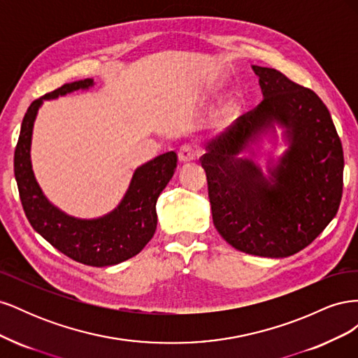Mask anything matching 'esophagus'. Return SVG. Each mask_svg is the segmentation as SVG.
Listing matches in <instances>:
<instances>
[{
  "instance_id": "1",
  "label": "esophagus",
  "mask_w": 358,
  "mask_h": 358,
  "mask_svg": "<svg viewBox=\"0 0 358 358\" xmlns=\"http://www.w3.org/2000/svg\"><path fill=\"white\" fill-rule=\"evenodd\" d=\"M178 158H179V161H180V162H189V161H194V159L197 158V150L194 149L192 146H189V145H185V146H182V148L179 149Z\"/></svg>"
}]
</instances>
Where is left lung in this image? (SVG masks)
Wrapping results in <instances>:
<instances>
[{"label":"left lung","instance_id":"1","mask_svg":"<svg viewBox=\"0 0 358 358\" xmlns=\"http://www.w3.org/2000/svg\"><path fill=\"white\" fill-rule=\"evenodd\" d=\"M252 70L263 101L208 145L201 167L224 241L251 255L285 258L315 241L338 213L343 150L315 92L275 69ZM266 141L284 144L285 152L263 171L252 157Z\"/></svg>","mask_w":358,"mask_h":358}]
</instances>
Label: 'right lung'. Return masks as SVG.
Instances as JSON below:
<instances>
[{"mask_svg":"<svg viewBox=\"0 0 358 358\" xmlns=\"http://www.w3.org/2000/svg\"><path fill=\"white\" fill-rule=\"evenodd\" d=\"M94 79L62 85L32 101L24 116L15 150V178L29 224L41 237L86 266H115L137 255L157 230V200L176 170V152H166L134 170L128 189L115 209L96 218H78L53 204L36 179L31 162L32 129L45 100L88 91Z\"/></svg>","mask_w":358,"mask_h":358,"instance_id":"right-lung-1","label":"right lung"}]
</instances>
